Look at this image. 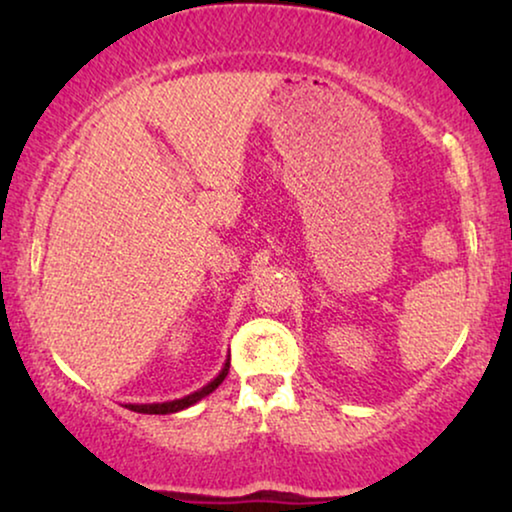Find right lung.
I'll return each instance as SVG.
<instances>
[{"label": "right lung", "mask_w": 512, "mask_h": 512, "mask_svg": "<svg viewBox=\"0 0 512 512\" xmlns=\"http://www.w3.org/2000/svg\"><path fill=\"white\" fill-rule=\"evenodd\" d=\"M228 368H230V356L226 359V363H223L221 373L214 377L212 382L205 384V387L193 391V394H188L184 398H177V401H167V403H128L125 408L132 410V412H142V415H172V412H179V410H186L191 408V405H195L198 401H202V398L212 394V391L219 387V384L226 380L228 375Z\"/></svg>", "instance_id": "add662e5"}]
</instances>
